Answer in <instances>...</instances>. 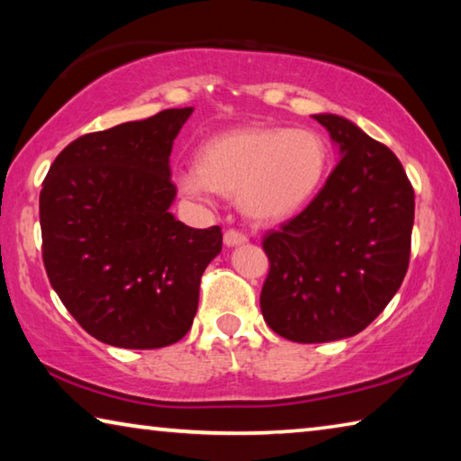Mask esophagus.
<instances>
[{
  "label": "esophagus",
  "mask_w": 461,
  "mask_h": 461,
  "mask_svg": "<svg viewBox=\"0 0 461 461\" xmlns=\"http://www.w3.org/2000/svg\"><path fill=\"white\" fill-rule=\"evenodd\" d=\"M248 241V236L244 231H240V230H228L223 233V244L225 246H240V244H246Z\"/></svg>",
  "instance_id": "esophagus-1"
}]
</instances>
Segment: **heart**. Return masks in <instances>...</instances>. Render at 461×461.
Segmentation results:
<instances>
[{"instance_id":"b5f03b06","label":"heart","mask_w":461,"mask_h":461,"mask_svg":"<svg viewBox=\"0 0 461 461\" xmlns=\"http://www.w3.org/2000/svg\"><path fill=\"white\" fill-rule=\"evenodd\" d=\"M330 167L331 146L319 130L252 126L207 140L176 185L191 199L207 203L217 191L238 197L254 220L280 221L317 197Z\"/></svg>"}]
</instances>
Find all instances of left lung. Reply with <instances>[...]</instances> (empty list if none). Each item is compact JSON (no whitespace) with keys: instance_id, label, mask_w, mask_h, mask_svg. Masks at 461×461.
I'll return each mask as SVG.
<instances>
[{"instance_id":"left-lung-1","label":"left lung","mask_w":461,"mask_h":461,"mask_svg":"<svg viewBox=\"0 0 461 461\" xmlns=\"http://www.w3.org/2000/svg\"><path fill=\"white\" fill-rule=\"evenodd\" d=\"M341 158L303 212L267 231L264 321L296 343L366 330L399 291L411 258L415 191L394 152L346 118L319 113Z\"/></svg>"}]
</instances>
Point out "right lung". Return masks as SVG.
Segmentation results:
<instances>
[{
	"mask_svg": "<svg viewBox=\"0 0 461 461\" xmlns=\"http://www.w3.org/2000/svg\"><path fill=\"white\" fill-rule=\"evenodd\" d=\"M193 107L93 131L68 144L41 191L42 260L62 305L93 338L126 349L176 343L191 330L221 228L168 212L170 150Z\"/></svg>",
	"mask_w": 461,
	"mask_h": 461,
	"instance_id": "add662e5",
	"label": "right lung"
}]
</instances>
